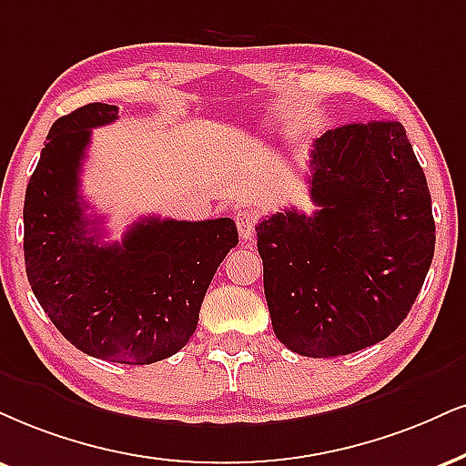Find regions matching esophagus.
Returning <instances> with one entry per match:
<instances>
[{"mask_svg":"<svg viewBox=\"0 0 466 466\" xmlns=\"http://www.w3.org/2000/svg\"><path fill=\"white\" fill-rule=\"evenodd\" d=\"M235 222H238L239 238H242L244 242H248V239L255 238V227H257V216H255V211H250V209H239L238 214H235Z\"/></svg>","mask_w":466,"mask_h":466,"instance_id":"obj_1","label":"esophagus"}]
</instances>
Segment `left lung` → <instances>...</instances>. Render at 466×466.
<instances>
[{"label": "left lung", "instance_id": "1", "mask_svg": "<svg viewBox=\"0 0 466 466\" xmlns=\"http://www.w3.org/2000/svg\"><path fill=\"white\" fill-rule=\"evenodd\" d=\"M313 216L257 227L274 335L313 359L387 339L409 315L434 257L432 198L398 120L326 131L311 151Z\"/></svg>", "mask_w": 466, "mask_h": 466}]
</instances>
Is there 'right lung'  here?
<instances>
[{"mask_svg":"<svg viewBox=\"0 0 466 466\" xmlns=\"http://www.w3.org/2000/svg\"><path fill=\"white\" fill-rule=\"evenodd\" d=\"M118 107L88 103L51 125L23 205V252L34 296L57 330L95 359L148 365L177 354L198 324L211 279L238 246L231 218L148 216L123 242L99 246L84 216L79 170L95 127Z\"/></svg>","mask_w":466,"mask_h":466,"instance_id":"add662e5","label":"right lung"}]
</instances>
